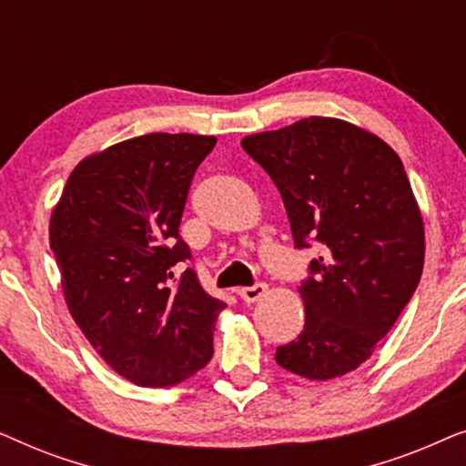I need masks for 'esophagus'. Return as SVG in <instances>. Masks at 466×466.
I'll return each mask as SVG.
<instances>
[{
    "mask_svg": "<svg viewBox=\"0 0 466 466\" xmlns=\"http://www.w3.org/2000/svg\"><path fill=\"white\" fill-rule=\"evenodd\" d=\"M265 292H267L265 284H254V286H244V289H239V297L244 299L246 303H257L260 301V297H265Z\"/></svg>",
    "mask_w": 466,
    "mask_h": 466,
    "instance_id": "34e87169",
    "label": "esophagus"
}]
</instances>
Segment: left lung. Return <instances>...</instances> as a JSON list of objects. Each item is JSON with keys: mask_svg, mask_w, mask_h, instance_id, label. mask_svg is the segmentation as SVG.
Returning a JSON list of instances; mask_svg holds the SVG:
<instances>
[{"mask_svg": "<svg viewBox=\"0 0 466 466\" xmlns=\"http://www.w3.org/2000/svg\"><path fill=\"white\" fill-rule=\"evenodd\" d=\"M241 148L282 195L295 246L322 250L299 286L305 327L276 362L314 381L354 371L422 276L424 222L403 163L384 139L327 116L254 133Z\"/></svg>", "mask_w": 466, "mask_h": 466, "instance_id": "8db88e82", "label": "left lung"}]
</instances>
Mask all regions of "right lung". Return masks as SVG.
<instances>
[{
  "label": "right lung",
  "instance_id": "right-lung-1",
  "mask_svg": "<svg viewBox=\"0 0 466 466\" xmlns=\"http://www.w3.org/2000/svg\"><path fill=\"white\" fill-rule=\"evenodd\" d=\"M214 136L148 133L82 158L50 216V250L72 318L97 354L137 386L188 380L214 354L225 303L201 289L177 233Z\"/></svg>",
  "mask_w": 466,
  "mask_h": 466
}]
</instances>
